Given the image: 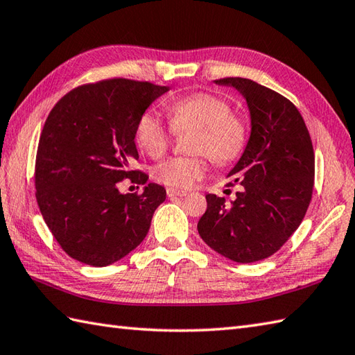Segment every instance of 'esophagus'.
<instances>
[{
  "mask_svg": "<svg viewBox=\"0 0 355 355\" xmlns=\"http://www.w3.org/2000/svg\"><path fill=\"white\" fill-rule=\"evenodd\" d=\"M166 193H168V197L173 198V197H186L187 192L186 191H178V189H172V187H169L168 191H166Z\"/></svg>",
  "mask_w": 355,
  "mask_h": 355,
  "instance_id": "1",
  "label": "esophagus"
}]
</instances>
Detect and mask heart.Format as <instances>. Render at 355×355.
<instances>
[{
    "label": "heart",
    "mask_w": 355,
    "mask_h": 355,
    "mask_svg": "<svg viewBox=\"0 0 355 355\" xmlns=\"http://www.w3.org/2000/svg\"><path fill=\"white\" fill-rule=\"evenodd\" d=\"M171 125L154 111H145L135 125V141L150 157L168 153L175 134L195 132L189 150L195 155L171 157L154 168V178L172 189H189L206 177V155L216 166H225L244 153L248 122L232 110L225 97L198 92L169 105Z\"/></svg>",
    "instance_id": "b5f03b06"
}]
</instances>
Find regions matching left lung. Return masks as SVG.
<instances>
[{"instance_id": "left-lung-1", "label": "left lung", "mask_w": 355, "mask_h": 355, "mask_svg": "<svg viewBox=\"0 0 355 355\" xmlns=\"http://www.w3.org/2000/svg\"><path fill=\"white\" fill-rule=\"evenodd\" d=\"M245 97L252 134L229 172L236 200L207 193L198 221L202 241L232 261L248 263L275 254L302 223L314 189V149L308 128L291 101L244 78L216 79Z\"/></svg>"}]
</instances>
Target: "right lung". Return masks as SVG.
<instances>
[{"mask_svg":"<svg viewBox=\"0 0 355 355\" xmlns=\"http://www.w3.org/2000/svg\"><path fill=\"white\" fill-rule=\"evenodd\" d=\"M166 87L125 78L84 84L67 93L45 120L35 162V195L62 250L87 266L105 267L132 252L149 230L166 189L149 183L141 193H120L139 158L135 125Z\"/></svg>","mask_w":355,"mask_h":355,"instance_id":"add662e5","label":"right lung"}]
</instances>
